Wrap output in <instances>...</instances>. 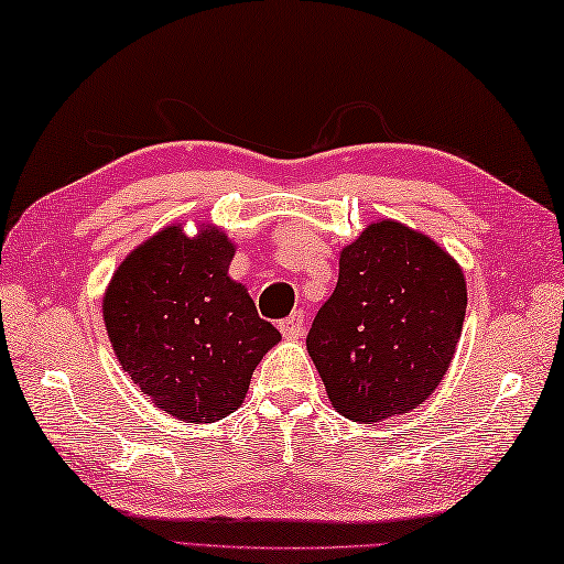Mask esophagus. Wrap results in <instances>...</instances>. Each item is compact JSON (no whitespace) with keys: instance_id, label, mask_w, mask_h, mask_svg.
<instances>
[{"instance_id":"obj_1","label":"esophagus","mask_w":564,"mask_h":564,"mask_svg":"<svg viewBox=\"0 0 564 564\" xmlns=\"http://www.w3.org/2000/svg\"><path fill=\"white\" fill-rule=\"evenodd\" d=\"M280 332H282V337H288V339H302L304 337V314L294 312L288 319H282Z\"/></svg>"}]
</instances>
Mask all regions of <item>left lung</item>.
<instances>
[{
    "label": "left lung",
    "instance_id": "left-lung-1",
    "mask_svg": "<svg viewBox=\"0 0 564 564\" xmlns=\"http://www.w3.org/2000/svg\"><path fill=\"white\" fill-rule=\"evenodd\" d=\"M466 307V276L436 240L397 220L364 227L307 334L332 406L359 423L416 409L446 377Z\"/></svg>",
    "mask_w": 564,
    "mask_h": 564
}]
</instances>
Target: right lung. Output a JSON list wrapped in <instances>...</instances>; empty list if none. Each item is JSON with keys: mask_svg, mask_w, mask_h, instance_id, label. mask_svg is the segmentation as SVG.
<instances>
[{"mask_svg": "<svg viewBox=\"0 0 564 564\" xmlns=\"http://www.w3.org/2000/svg\"><path fill=\"white\" fill-rule=\"evenodd\" d=\"M223 227L167 225L126 254L104 292V324L121 369L148 399L185 423L242 406L257 364L282 334L260 319L227 270Z\"/></svg>", "mask_w": 564, "mask_h": 564, "instance_id": "obj_1", "label": "right lung"}]
</instances>
